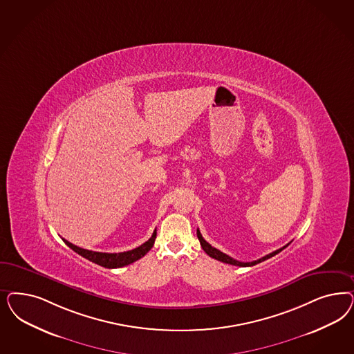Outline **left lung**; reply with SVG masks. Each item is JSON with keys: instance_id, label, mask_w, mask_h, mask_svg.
<instances>
[{"instance_id": "obj_1", "label": "left lung", "mask_w": 354, "mask_h": 354, "mask_svg": "<svg viewBox=\"0 0 354 354\" xmlns=\"http://www.w3.org/2000/svg\"><path fill=\"white\" fill-rule=\"evenodd\" d=\"M196 236H198V240L201 242V246H202V249L207 252V255H209L211 258H214V259H216V261H220V262L223 263H228V264H233V266H240V267H250V266H255V264H258V263L263 262V261H266V259H270L271 257H274L276 254H279L280 251L284 250L286 246L289 245H286L284 248H281V249H279V250H274V252H271V254H268V255H266V257H263L261 259H258V261H254V262H240V261H236V259H233V258H230L229 255L227 254H224V252H221L220 250H217L215 248H212L207 241L202 237V234H201V232H199V229H196Z\"/></svg>"}]
</instances>
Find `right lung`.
<instances>
[{"label": "right lung", "mask_w": 354, "mask_h": 354, "mask_svg": "<svg viewBox=\"0 0 354 354\" xmlns=\"http://www.w3.org/2000/svg\"><path fill=\"white\" fill-rule=\"evenodd\" d=\"M155 239H156V230L152 233L151 239L146 241L143 245L138 246L133 250L124 251V252H99V251L86 250V249H82V248L70 243L65 239H62V241L68 245L71 250L78 252L83 258L91 261V262L96 263L105 268H120V267H124L127 264H131L138 259H140L142 257H145L153 246Z\"/></svg>", "instance_id": "right-lung-1"}]
</instances>
